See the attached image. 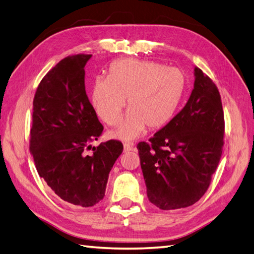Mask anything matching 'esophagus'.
I'll list each match as a JSON object with an SVG mask.
<instances>
[{"label": "esophagus", "instance_id": "1", "mask_svg": "<svg viewBox=\"0 0 254 254\" xmlns=\"http://www.w3.org/2000/svg\"><path fill=\"white\" fill-rule=\"evenodd\" d=\"M132 150H134L133 144L124 143V152H129V151H132Z\"/></svg>", "mask_w": 254, "mask_h": 254}]
</instances>
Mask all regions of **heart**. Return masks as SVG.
I'll list each match as a JSON object with an SVG mask.
<instances>
[{
  "label": "heart",
  "mask_w": 254,
  "mask_h": 254,
  "mask_svg": "<svg viewBox=\"0 0 254 254\" xmlns=\"http://www.w3.org/2000/svg\"><path fill=\"white\" fill-rule=\"evenodd\" d=\"M186 90L182 70L156 61L121 59L110 66L107 77H96L91 102L107 125L120 121L123 108L129 111L112 136L131 140L150 130L163 128L174 117Z\"/></svg>",
  "instance_id": "obj_1"
}]
</instances>
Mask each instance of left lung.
<instances>
[{"label": "left lung", "instance_id": "8db88e82", "mask_svg": "<svg viewBox=\"0 0 254 254\" xmlns=\"http://www.w3.org/2000/svg\"><path fill=\"white\" fill-rule=\"evenodd\" d=\"M188 103L138 151L147 196L160 209L189 207L208 189L224 146L225 120L218 89L197 66Z\"/></svg>", "mask_w": 254, "mask_h": 254}]
</instances>
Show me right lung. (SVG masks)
I'll return each mask as SVG.
<instances>
[{"instance_id": "add662e5", "label": "right lung", "mask_w": 254, "mask_h": 254, "mask_svg": "<svg viewBox=\"0 0 254 254\" xmlns=\"http://www.w3.org/2000/svg\"><path fill=\"white\" fill-rule=\"evenodd\" d=\"M91 57H66L45 75L34 97L30 129L39 177L61 199L81 207L104 197L108 174L124 149L121 141L108 140L86 153L103 132L85 92L84 66Z\"/></svg>"}]
</instances>
